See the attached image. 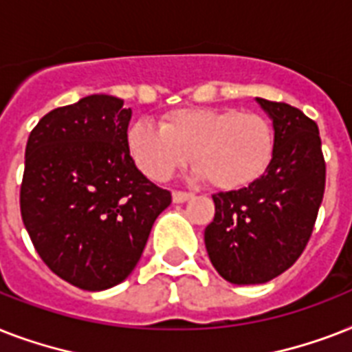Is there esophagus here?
<instances>
[{"mask_svg":"<svg viewBox=\"0 0 352 352\" xmlns=\"http://www.w3.org/2000/svg\"><path fill=\"white\" fill-rule=\"evenodd\" d=\"M188 199H192V193H186V192H173L171 193V201L177 204L181 203H186Z\"/></svg>","mask_w":352,"mask_h":352,"instance_id":"1","label":"esophagus"}]
</instances>
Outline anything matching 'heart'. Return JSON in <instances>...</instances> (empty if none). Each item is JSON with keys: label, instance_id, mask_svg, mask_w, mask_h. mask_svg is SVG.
Instances as JSON below:
<instances>
[{"label": "heart", "instance_id": "b5f03b06", "mask_svg": "<svg viewBox=\"0 0 352 352\" xmlns=\"http://www.w3.org/2000/svg\"><path fill=\"white\" fill-rule=\"evenodd\" d=\"M127 151L144 175L166 182L190 160L193 177L219 190H239L267 173L276 151L272 122L234 107H181L166 113L160 126L135 122Z\"/></svg>", "mask_w": 352, "mask_h": 352}]
</instances>
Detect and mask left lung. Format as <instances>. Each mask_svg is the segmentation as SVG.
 <instances>
[{
  "instance_id": "obj_1",
  "label": "left lung",
  "mask_w": 352,
  "mask_h": 352,
  "mask_svg": "<svg viewBox=\"0 0 352 352\" xmlns=\"http://www.w3.org/2000/svg\"><path fill=\"white\" fill-rule=\"evenodd\" d=\"M256 102L276 133L272 164L246 188L215 193L214 221L204 230L210 261L234 285L267 283L294 265L325 190L316 122L283 102Z\"/></svg>"
}]
</instances>
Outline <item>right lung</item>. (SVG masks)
<instances>
[{
  "label": "right lung",
  "instance_id": "right-lung-1",
  "mask_svg": "<svg viewBox=\"0 0 352 352\" xmlns=\"http://www.w3.org/2000/svg\"><path fill=\"white\" fill-rule=\"evenodd\" d=\"M129 120L122 98L91 95L47 113L27 140L21 219L43 263L78 289L122 283L171 203L133 162Z\"/></svg>",
  "mask_w": 352,
  "mask_h": 352
}]
</instances>
